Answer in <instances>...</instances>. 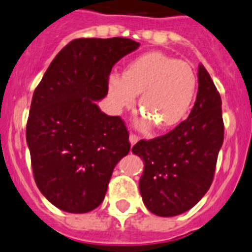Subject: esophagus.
<instances>
[{
	"instance_id": "obj_1",
	"label": "esophagus",
	"mask_w": 252,
	"mask_h": 252,
	"mask_svg": "<svg viewBox=\"0 0 252 252\" xmlns=\"http://www.w3.org/2000/svg\"><path fill=\"white\" fill-rule=\"evenodd\" d=\"M138 140H139V137H138V135H135V134H130V135H129V142H130L131 145L137 144Z\"/></svg>"
}]
</instances>
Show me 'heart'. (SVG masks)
<instances>
[{
	"label": "heart",
	"mask_w": 252,
	"mask_h": 252,
	"mask_svg": "<svg viewBox=\"0 0 252 252\" xmlns=\"http://www.w3.org/2000/svg\"><path fill=\"white\" fill-rule=\"evenodd\" d=\"M108 94L117 109H130L139 95L144 128L159 130L179 126L190 112L197 91L194 68L161 52H147L126 64L123 76L110 74Z\"/></svg>",
	"instance_id": "b5f03b06"
}]
</instances>
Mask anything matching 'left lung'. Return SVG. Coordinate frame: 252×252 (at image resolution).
I'll list each match as a JSON object with an SVG mask.
<instances>
[{"label":"left lung","instance_id":"left-lung-1","mask_svg":"<svg viewBox=\"0 0 252 252\" xmlns=\"http://www.w3.org/2000/svg\"><path fill=\"white\" fill-rule=\"evenodd\" d=\"M197 82L196 100L187 121L131 149L144 161L139 180L143 203L163 218L180 215L201 200L213 183L224 142L221 98L201 63Z\"/></svg>","mask_w":252,"mask_h":252}]
</instances>
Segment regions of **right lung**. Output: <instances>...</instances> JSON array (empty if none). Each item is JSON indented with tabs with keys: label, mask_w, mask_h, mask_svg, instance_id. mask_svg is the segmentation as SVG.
<instances>
[{
	"label": "right lung",
	"mask_w": 252,
	"mask_h": 252,
	"mask_svg": "<svg viewBox=\"0 0 252 252\" xmlns=\"http://www.w3.org/2000/svg\"><path fill=\"white\" fill-rule=\"evenodd\" d=\"M140 44L129 38H79L52 61L32 97L26 139L34 182L56 208L92 211L107 192L113 169L130 149L119 117L97 105L113 65Z\"/></svg>",
	"instance_id": "obj_1"
}]
</instances>
